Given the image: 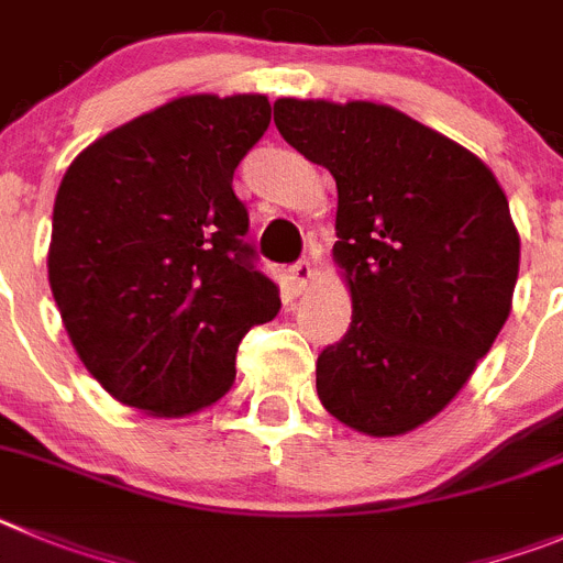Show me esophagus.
Returning <instances> with one entry per match:
<instances>
[{"instance_id":"esophagus-1","label":"esophagus","mask_w":563,"mask_h":563,"mask_svg":"<svg viewBox=\"0 0 563 563\" xmlns=\"http://www.w3.org/2000/svg\"><path fill=\"white\" fill-rule=\"evenodd\" d=\"M311 277H313V269L308 261H297L288 266V280H291L294 291H302V288L311 283Z\"/></svg>"}]
</instances>
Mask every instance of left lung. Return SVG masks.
I'll list each match as a JSON object with an SVG mask.
<instances>
[{
    "mask_svg": "<svg viewBox=\"0 0 563 563\" xmlns=\"http://www.w3.org/2000/svg\"><path fill=\"white\" fill-rule=\"evenodd\" d=\"M275 125L336 179L333 257L353 319L317 358L322 407L373 438L412 432L468 382L510 313L519 232L477 156L393 106L280 98Z\"/></svg>",
    "mask_w": 563,
    "mask_h": 563,
    "instance_id": "1",
    "label": "left lung"
}]
</instances>
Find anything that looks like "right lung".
<instances>
[{"instance_id":"1","label":"right lung","mask_w":563,"mask_h":563,"mask_svg":"<svg viewBox=\"0 0 563 563\" xmlns=\"http://www.w3.org/2000/svg\"><path fill=\"white\" fill-rule=\"evenodd\" d=\"M269 120L266 95H187L100 136L60 179L49 288L120 404L156 418L210 407L235 382L241 339L280 311L232 190Z\"/></svg>"}]
</instances>
